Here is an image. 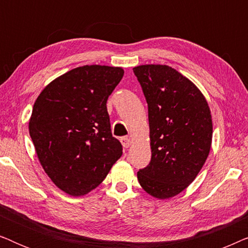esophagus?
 I'll list each match as a JSON object with an SVG mask.
<instances>
[{
    "label": "esophagus",
    "mask_w": 248,
    "mask_h": 248,
    "mask_svg": "<svg viewBox=\"0 0 248 248\" xmlns=\"http://www.w3.org/2000/svg\"><path fill=\"white\" fill-rule=\"evenodd\" d=\"M121 143L124 148H128L131 145V140L127 137H123L121 138Z\"/></svg>",
    "instance_id": "esophagus-1"
}]
</instances>
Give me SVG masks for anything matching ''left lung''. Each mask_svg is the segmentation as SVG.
<instances>
[{
    "label": "left lung",
    "mask_w": 248,
    "mask_h": 248,
    "mask_svg": "<svg viewBox=\"0 0 248 248\" xmlns=\"http://www.w3.org/2000/svg\"><path fill=\"white\" fill-rule=\"evenodd\" d=\"M133 72L148 104L151 145L139 183L155 198H171L194 181L208 158L211 111L195 84L172 67L147 64Z\"/></svg>",
    "instance_id": "obj_1"
}]
</instances>
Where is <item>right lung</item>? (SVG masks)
Listing matches in <instances>:
<instances>
[{
  "label": "right lung",
  "instance_id": "1",
  "mask_svg": "<svg viewBox=\"0 0 248 248\" xmlns=\"http://www.w3.org/2000/svg\"><path fill=\"white\" fill-rule=\"evenodd\" d=\"M123 76L122 67H77L52 81L35 101L29 134L44 170L67 194L96 188L123 154L106 106Z\"/></svg>",
  "mask_w": 248,
  "mask_h": 248
}]
</instances>
